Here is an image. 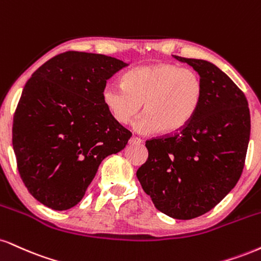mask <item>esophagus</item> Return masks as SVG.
Listing matches in <instances>:
<instances>
[{"mask_svg": "<svg viewBox=\"0 0 261 261\" xmlns=\"http://www.w3.org/2000/svg\"><path fill=\"white\" fill-rule=\"evenodd\" d=\"M128 143H130V144H141V143H142V140L139 139V137H136V136H133L130 139V141H128Z\"/></svg>", "mask_w": 261, "mask_h": 261, "instance_id": "1", "label": "esophagus"}]
</instances>
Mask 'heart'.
I'll return each mask as SVG.
<instances>
[{"label":"heart","mask_w":261,"mask_h":261,"mask_svg":"<svg viewBox=\"0 0 261 261\" xmlns=\"http://www.w3.org/2000/svg\"><path fill=\"white\" fill-rule=\"evenodd\" d=\"M102 102L118 124L126 125L139 114L141 134L180 133L193 120L202 106L204 84L193 69L176 63L143 65L131 69L122 84L108 83L102 89Z\"/></svg>","instance_id":"1"}]
</instances>
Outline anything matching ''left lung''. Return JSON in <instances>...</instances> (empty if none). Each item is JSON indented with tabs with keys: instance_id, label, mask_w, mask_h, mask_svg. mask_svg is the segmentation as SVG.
Returning a JSON list of instances; mask_svg holds the SVG:
<instances>
[{
	"instance_id": "8db88e82",
	"label": "left lung",
	"mask_w": 261,
	"mask_h": 261,
	"mask_svg": "<svg viewBox=\"0 0 261 261\" xmlns=\"http://www.w3.org/2000/svg\"><path fill=\"white\" fill-rule=\"evenodd\" d=\"M175 58L202 77V106L180 133L146 141L148 159L136 176L159 212L190 220L214 208L240 180L250 113L244 93L218 67L202 59Z\"/></svg>"
}]
</instances>
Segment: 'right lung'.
<instances>
[{
  "instance_id": "1",
  "label": "right lung",
  "mask_w": 261,
  "mask_h": 261,
  "mask_svg": "<svg viewBox=\"0 0 261 261\" xmlns=\"http://www.w3.org/2000/svg\"><path fill=\"white\" fill-rule=\"evenodd\" d=\"M126 65L105 55L68 51L25 84L12 143L25 187L43 205H76L100 162L127 144L131 133L111 117L100 95L107 80Z\"/></svg>"
}]
</instances>
